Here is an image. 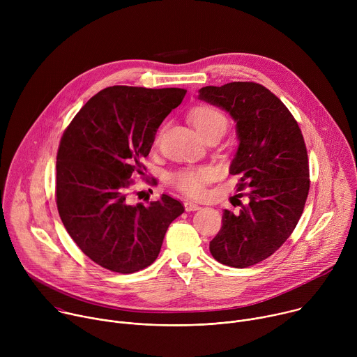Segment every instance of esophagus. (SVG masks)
<instances>
[{
  "label": "esophagus",
  "instance_id": "1",
  "mask_svg": "<svg viewBox=\"0 0 357 357\" xmlns=\"http://www.w3.org/2000/svg\"><path fill=\"white\" fill-rule=\"evenodd\" d=\"M185 211L186 212H195V211H199L200 209V206L197 205V203H195V202H190V200H186L185 203Z\"/></svg>",
  "mask_w": 357,
  "mask_h": 357
}]
</instances>
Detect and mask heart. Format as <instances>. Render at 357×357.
I'll list each match as a JSON object with an SVG mask.
<instances>
[{
  "mask_svg": "<svg viewBox=\"0 0 357 357\" xmlns=\"http://www.w3.org/2000/svg\"><path fill=\"white\" fill-rule=\"evenodd\" d=\"M189 117L203 138L223 135L227 128V119L213 106H197L189 113ZM216 176L212 167H189L174 172L169 176L171 183L182 193L199 196L205 190V185Z\"/></svg>",
  "mask_w": 357,
  "mask_h": 357,
  "instance_id": "b5f03b06",
  "label": "heart"
}]
</instances>
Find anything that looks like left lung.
Returning a JSON list of instances; mask_svg holds the SVG:
<instances>
[{
  "mask_svg": "<svg viewBox=\"0 0 357 357\" xmlns=\"http://www.w3.org/2000/svg\"><path fill=\"white\" fill-rule=\"evenodd\" d=\"M199 98L234 120L238 146L230 174L238 175L237 190H247L238 213L223 212L209 248L219 263L245 268L268 259L294 231L310 192L307 146L285 105L259 83L206 86Z\"/></svg>",
  "mask_w": 357,
  "mask_h": 357,
  "instance_id": "left-lung-1",
  "label": "left lung"
}]
</instances>
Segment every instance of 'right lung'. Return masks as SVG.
Wrapping results in <instances>:
<instances>
[{
  "mask_svg": "<svg viewBox=\"0 0 357 357\" xmlns=\"http://www.w3.org/2000/svg\"><path fill=\"white\" fill-rule=\"evenodd\" d=\"M185 89L112 86L98 91L65 130L56 157V205L65 229L96 264L120 274L151 266L169 225L183 213L168 195L128 205L127 189L164 119Z\"/></svg>",
  "mask_w": 357,
  "mask_h": 357,
  "instance_id": "obj_1",
  "label": "right lung"
}]
</instances>
